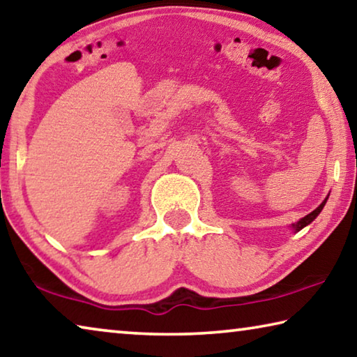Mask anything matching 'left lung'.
Wrapping results in <instances>:
<instances>
[{"mask_svg":"<svg viewBox=\"0 0 357 357\" xmlns=\"http://www.w3.org/2000/svg\"><path fill=\"white\" fill-rule=\"evenodd\" d=\"M328 198H329V195L328 197H326L324 198V202L321 203V204H319V206L315 209V211H312V213L310 214H307L305 217H302V219H299L298 222H296V223H291V228H293V231L294 233H298V231H301V229L302 228H304V227H307V225H310V223L313 222V220H315L317 219V217H318V214L319 213H321V211H323V208H324V204H326V202H328Z\"/></svg>","mask_w":357,"mask_h":357,"instance_id":"8db88e82","label":"left lung"}]
</instances>
